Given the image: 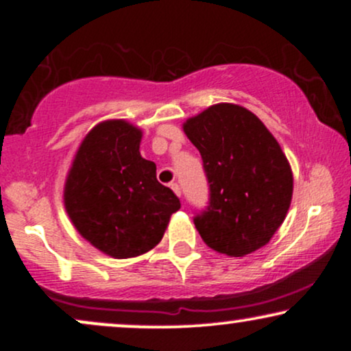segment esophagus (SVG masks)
Listing matches in <instances>:
<instances>
[{"instance_id": "34e87169", "label": "esophagus", "mask_w": 351, "mask_h": 351, "mask_svg": "<svg viewBox=\"0 0 351 351\" xmlns=\"http://www.w3.org/2000/svg\"><path fill=\"white\" fill-rule=\"evenodd\" d=\"M170 188L173 189V191H175V195H176V196H181V188H180V184H178V183H171V184H170Z\"/></svg>"}]
</instances>
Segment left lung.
<instances>
[{"label":"left lung","instance_id":"1","mask_svg":"<svg viewBox=\"0 0 351 351\" xmlns=\"http://www.w3.org/2000/svg\"><path fill=\"white\" fill-rule=\"evenodd\" d=\"M198 148L209 203L195 226L213 251L243 257L271 241L292 201L293 176L280 145L247 108L216 104L183 123Z\"/></svg>","mask_w":351,"mask_h":351}]
</instances>
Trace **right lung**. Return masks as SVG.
Returning <instances> with one entry per match:
<instances>
[{"instance_id": "obj_1", "label": "right lung", "mask_w": 351, "mask_h": 351, "mask_svg": "<svg viewBox=\"0 0 351 351\" xmlns=\"http://www.w3.org/2000/svg\"><path fill=\"white\" fill-rule=\"evenodd\" d=\"M142 130L125 120L95 125L80 143L64 186L79 234L115 259L148 252L162 241L178 196L140 155Z\"/></svg>"}]
</instances>
